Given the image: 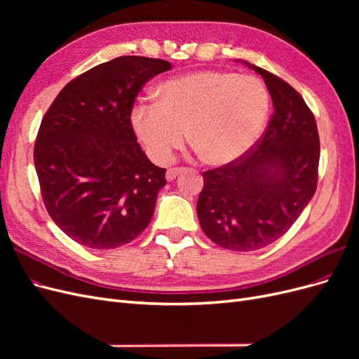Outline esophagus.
<instances>
[{
  "instance_id": "1",
  "label": "esophagus",
  "mask_w": 359,
  "mask_h": 359,
  "mask_svg": "<svg viewBox=\"0 0 359 359\" xmlns=\"http://www.w3.org/2000/svg\"><path fill=\"white\" fill-rule=\"evenodd\" d=\"M184 170V168H170V169H168V172H166V180L168 181H172V180H175L180 173H182Z\"/></svg>"
}]
</instances>
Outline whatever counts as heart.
Wrapping results in <instances>:
<instances>
[{
    "label": "heart",
    "instance_id": "obj_1",
    "mask_svg": "<svg viewBox=\"0 0 359 359\" xmlns=\"http://www.w3.org/2000/svg\"><path fill=\"white\" fill-rule=\"evenodd\" d=\"M271 97L255 76L196 70L157 86V103H137L132 126L149 157L166 163L186 139L211 166L241 160L268 121Z\"/></svg>",
    "mask_w": 359,
    "mask_h": 359
}]
</instances>
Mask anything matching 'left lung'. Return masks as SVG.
I'll return each instance as SVG.
<instances>
[{"label":"left lung","mask_w":359,"mask_h":359,"mask_svg":"<svg viewBox=\"0 0 359 359\" xmlns=\"http://www.w3.org/2000/svg\"><path fill=\"white\" fill-rule=\"evenodd\" d=\"M265 81L274 106L268 128L247 156L203 172L198 219L212 243L253 252L283 236L318 184V126L302 97L283 79L247 61Z\"/></svg>","instance_id":"8db88e82"}]
</instances>
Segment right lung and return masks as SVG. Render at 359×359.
Here are the masks:
<instances>
[{
  "mask_svg": "<svg viewBox=\"0 0 359 359\" xmlns=\"http://www.w3.org/2000/svg\"><path fill=\"white\" fill-rule=\"evenodd\" d=\"M172 64L118 57L70 81L43 116L34 166L50 219L78 244L124 245L149 224L166 169L137 144L130 114L137 93Z\"/></svg>",
  "mask_w": 359,
  "mask_h": 359,
  "instance_id": "add662e5",
  "label": "right lung"
}]
</instances>
